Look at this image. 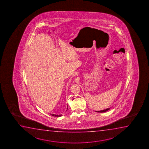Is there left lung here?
<instances>
[{"instance_id": "obj_1", "label": "left lung", "mask_w": 149, "mask_h": 149, "mask_svg": "<svg viewBox=\"0 0 149 149\" xmlns=\"http://www.w3.org/2000/svg\"><path fill=\"white\" fill-rule=\"evenodd\" d=\"M110 109V108H107V109H104V110H101V111H96V112H105L107 111H108V110H109Z\"/></svg>"}]
</instances>
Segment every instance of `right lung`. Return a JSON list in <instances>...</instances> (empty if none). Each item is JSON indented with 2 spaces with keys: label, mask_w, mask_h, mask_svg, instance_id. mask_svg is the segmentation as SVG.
Returning a JSON list of instances; mask_svg holds the SVG:
<instances>
[{
  "label": "right lung",
  "mask_w": 149,
  "mask_h": 149,
  "mask_svg": "<svg viewBox=\"0 0 149 149\" xmlns=\"http://www.w3.org/2000/svg\"><path fill=\"white\" fill-rule=\"evenodd\" d=\"M52 116H56V117H59V116H61V114H59V115H56V114H51Z\"/></svg>",
  "instance_id": "right-lung-1"
}]
</instances>
